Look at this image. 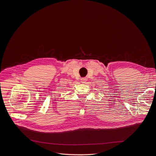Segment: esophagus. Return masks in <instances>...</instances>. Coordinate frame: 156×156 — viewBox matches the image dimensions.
<instances>
[{
	"instance_id": "esophagus-1",
	"label": "esophagus",
	"mask_w": 156,
	"mask_h": 156,
	"mask_svg": "<svg viewBox=\"0 0 156 156\" xmlns=\"http://www.w3.org/2000/svg\"><path fill=\"white\" fill-rule=\"evenodd\" d=\"M80 81L82 83H86V82L87 81V79H86V78H81Z\"/></svg>"
}]
</instances>
